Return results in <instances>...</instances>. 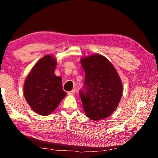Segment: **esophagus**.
Instances as JSON below:
<instances>
[{
	"label": "esophagus",
	"instance_id": "34e87169",
	"mask_svg": "<svg viewBox=\"0 0 158 158\" xmlns=\"http://www.w3.org/2000/svg\"><path fill=\"white\" fill-rule=\"evenodd\" d=\"M74 93H75V90L74 89V90H72L71 91H69V92H68V95H73Z\"/></svg>",
	"mask_w": 158,
	"mask_h": 158
}]
</instances>
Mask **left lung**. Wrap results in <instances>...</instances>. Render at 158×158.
Wrapping results in <instances>:
<instances>
[{"mask_svg":"<svg viewBox=\"0 0 158 158\" xmlns=\"http://www.w3.org/2000/svg\"><path fill=\"white\" fill-rule=\"evenodd\" d=\"M84 86L79 90L88 118L98 121L109 117L117 108L123 94V84L116 69L100 54L83 58Z\"/></svg>","mask_w":158,"mask_h":158,"instance_id":"8db88e82","label":"left lung"}]
</instances>
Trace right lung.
Wrapping results in <instances>:
<instances>
[{
  "mask_svg": "<svg viewBox=\"0 0 158 158\" xmlns=\"http://www.w3.org/2000/svg\"><path fill=\"white\" fill-rule=\"evenodd\" d=\"M56 65L52 56L42 57L32 68L23 85L26 100L42 116L54 111L67 94L63 90L62 79L54 74Z\"/></svg>",
  "mask_w": 158,
  "mask_h": 158,
  "instance_id": "right-lung-1",
  "label": "right lung"
}]
</instances>
